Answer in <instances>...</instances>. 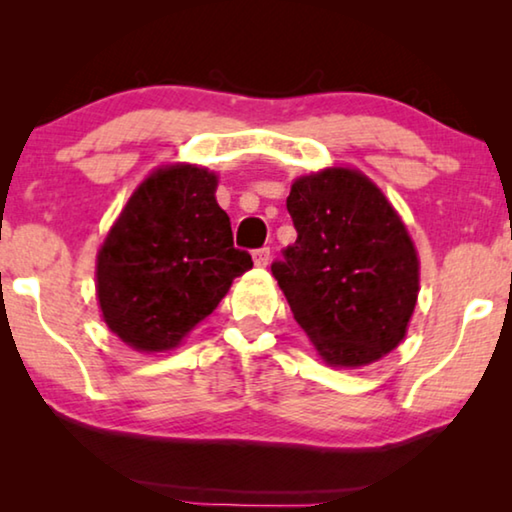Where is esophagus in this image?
Listing matches in <instances>:
<instances>
[{
  "instance_id": "esophagus-1",
  "label": "esophagus",
  "mask_w": 512,
  "mask_h": 512,
  "mask_svg": "<svg viewBox=\"0 0 512 512\" xmlns=\"http://www.w3.org/2000/svg\"><path fill=\"white\" fill-rule=\"evenodd\" d=\"M254 263H256V268H268V263H270V249H268V247L256 249V251H254Z\"/></svg>"
}]
</instances>
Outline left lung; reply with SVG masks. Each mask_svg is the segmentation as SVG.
Segmentation results:
<instances>
[{
	"label": "left lung",
	"mask_w": 512,
	"mask_h": 512,
	"mask_svg": "<svg viewBox=\"0 0 512 512\" xmlns=\"http://www.w3.org/2000/svg\"><path fill=\"white\" fill-rule=\"evenodd\" d=\"M296 242L272 263L293 319L328 366H368L405 338L419 293L408 228L359 170L328 167L293 181Z\"/></svg>",
	"instance_id": "left-lung-1"
}]
</instances>
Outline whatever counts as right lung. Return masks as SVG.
Wrapping results in <instances>:
<instances>
[{
    "instance_id": "right-lung-1",
    "label": "right lung",
    "mask_w": 512,
    "mask_h": 512,
    "mask_svg": "<svg viewBox=\"0 0 512 512\" xmlns=\"http://www.w3.org/2000/svg\"><path fill=\"white\" fill-rule=\"evenodd\" d=\"M214 172L165 165L149 174L97 254L107 326L137 352L177 347L254 261L233 247Z\"/></svg>"
}]
</instances>
